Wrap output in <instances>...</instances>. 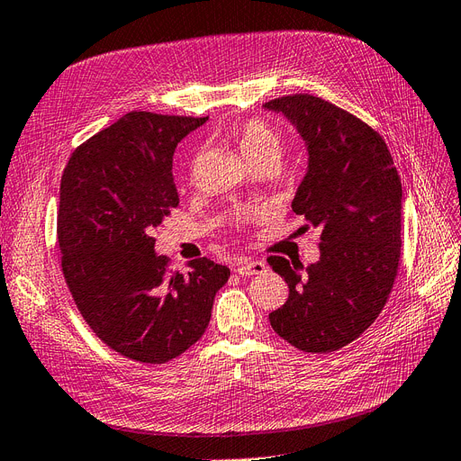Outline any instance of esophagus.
I'll return each instance as SVG.
<instances>
[{
    "instance_id": "34e87169",
    "label": "esophagus",
    "mask_w": 461,
    "mask_h": 461,
    "mask_svg": "<svg viewBox=\"0 0 461 461\" xmlns=\"http://www.w3.org/2000/svg\"><path fill=\"white\" fill-rule=\"evenodd\" d=\"M265 263L263 261H256V259H242L234 265V271L242 275V276H249V275H263L265 273Z\"/></svg>"
}]
</instances>
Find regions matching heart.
<instances>
[{"label":"heart","mask_w":461,"mask_h":461,"mask_svg":"<svg viewBox=\"0 0 461 461\" xmlns=\"http://www.w3.org/2000/svg\"><path fill=\"white\" fill-rule=\"evenodd\" d=\"M227 136L239 146L244 159L256 167L271 163L278 167L285 153V136L275 124L261 117L246 119L227 131Z\"/></svg>","instance_id":"obj_1"}]
</instances>
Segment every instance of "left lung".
I'll return each mask as SVG.
<instances>
[{"label":"left lung","mask_w":461,"mask_h":461,"mask_svg":"<svg viewBox=\"0 0 461 461\" xmlns=\"http://www.w3.org/2000/svg\"><path fill=\"white\" fill-rule=\"evenodd\" d=\"M308 144L310 167L292 202L321 229L317 263L269 256L288 300L269 313L273 330L298 350L329 354L359 339L393 290L402 246V183L383 136L366 121L312 94L265 102Z\"/></svg>","instance_id":"8db88e82"}]
</instances>
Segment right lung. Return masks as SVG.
I'll list each match as a JSON object with an SVG mask.
<instances>
[{
  "mask_svg": "<svg viewBox=\"0 0 461 461\" xmlns=\"http://www.w3.org/2000/svg\"><path fill=\"white\" fill-rule=\"evenodd\" d=\"M207 117L131 111L67 161L58 209L61 269L95 337L140 364L196 344L230 269L198 258L186 275L153 254L149 236L178 205L173 153Z\"/></svg>",
  "mask_w": 461,
  "mask_h": 461,
  "instance_id": "add662e5",
  "label": "right lung"
}]
</instances>
